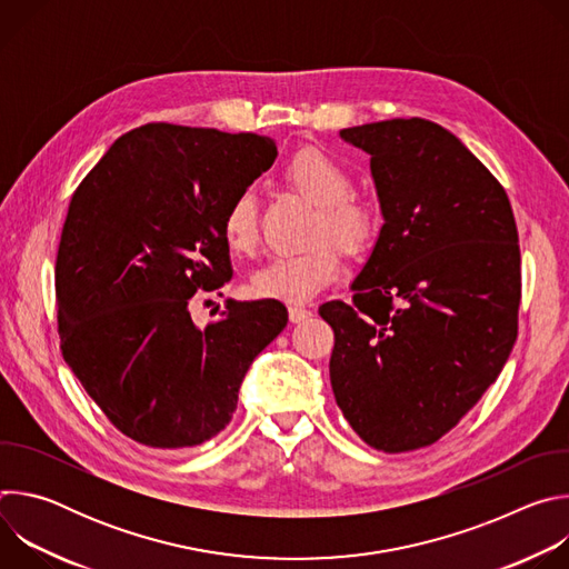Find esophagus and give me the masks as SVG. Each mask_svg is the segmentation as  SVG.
Instances as JSON below:
<instances>
[{"label":"esophagus","instance_id":"34e87169","mask_svg":"<svg viewBox=\"0 0 569 569\" xmlns=\"http://www.w3.org/2000/svg\"><path fill=\"white\" fill-rule=\"evenodd\" d=\"M310 315H312V310L306 308V306H290V308H288V317H290L292 323H299V321L308 319Z\"/></svg>","mask_w":569,"mask_h":569}]
</instances>
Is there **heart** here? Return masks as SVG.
I'll return each instance as SVG.
<instances>
[{"instance_id": "b5f03b06", "label": "heart", "mask_w": 569, "mask_h": 569, "mask_svg": "<svg viewBox=\"0 0 569 569\" xmlns=\"http://www.w3.org/2000/svg\"><path fill=\"white\" fill-rule=\"evenodd\" d=\"M288 182L317 207L312 220V240L317 248L301 254H283L272 259L252 277V292L259 297L303 303L319 295L340 272V259L333 240L349 254L365 252L376 233L378 218L373 209L353 198L351 173L317 148L299 150L286 167ZM222 236L233 254H254L261 240L259 202L252 189H240L227 204L222 216Z\"/></svg>"}]
</instances>
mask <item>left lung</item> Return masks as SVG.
Here are the masks:
<instances>
[{"label":"left lung","instance_id":"8db88e82","mask_svg":"<svg viewBox=\"0 0 569 569\" xmlns=\"http://www.w3.org/2000/svg\"><path fill=\"white\" fill-rule=\"evenodd\" d=\"M371 154L385 224L353 301H327L331 385L382 452L432 446L489 389L518 338L520 246L505 187L439 123L340 130Z\"/></svg>","mask_w":569,"mask_h":569}]
</instances>
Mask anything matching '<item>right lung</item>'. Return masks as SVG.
I'll return each mask as SVG.
<instances>
[{
    "mask_svg": "<svg viewBox=\"0 0 569 569\" xmlns=\"http://www.w3.org/2000/svg\"><path fill=\"white\" fill-rule=\"evenodd\" d=\"M274 157L270 137L146 123L71 196L56 259L62 358L137 443L193 448L224 430L252 360L286 329L277 299H229L207 329L189 310L231 279L224 209Z\"/></svg>",
    "mask_w": 569,
    "mask_h": 569,
    "instance_id": "1",
    "label": "right lung"
}]
</instances>
